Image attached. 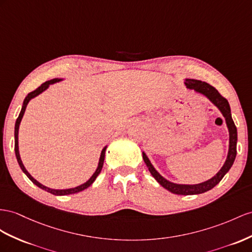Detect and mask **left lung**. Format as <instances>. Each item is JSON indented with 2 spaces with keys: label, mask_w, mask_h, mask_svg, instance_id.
Returning a JSON list of instances; mask_svg holds the SVG:
<instances>
[{
  "label": "left lung",
  "mask_w": 252,
  "mask_h": 252,
  "mask_svg": "<svg viewBox=\"0 0 252 252\" xmlns=\"http://www.w3.org/2000/svg\"><path fill=\"white\" fill-rule=\"evenodd\" d=\"M184 84L189 89H193L196 93L201 94L204 96H206V98H208L213 104H214L219 111H220V113L222 114V116L225 119V124H227L228 130H229V151H228L227 159H225L223 166L214 177L208 180V181H204L199 184H177V183L168 181V180H166L164 177L159 175L158 170L154 168L153 165L151 164L150 159L146 156V153L143 152V158L152 177L156 179L164 189L169 190L170 192L176 193V195L186 196V195H198V193L208 191L221 181V179L224 177L225 173L230 170L232 165L234 163V159L236 157L237 130L234 125V121L232 119L229 102L227 101V99H224L223 96L217 92L216 88L211 86L208 83L199 81V80H193V79H186Z\"/></svg>",
  "instance_id": "left-lung-1"
}]
</instances>
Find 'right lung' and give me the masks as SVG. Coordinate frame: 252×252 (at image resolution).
Listing matches in <instances>:
<instances>
[{
  "mask_svg": "<svg viewBox=\"0 0 252 252\" xmlns=\"http://www.w3.org/2000/svg\"><path fill=\"white\" fill-rule=\"evenodd\" d=\"M63 81V79H53V80H50V81H47L44 82L43 84H41V85L38 87L36 90H34V92L30 93L27 96H25V99L23 101V105H22V108H21V112L20 114H19V117L17 118L16 120V125H15V152H16V158H17V160H18V164L19 166H20V168L22 169V171L27 175V177L31 180L32 182H33L35 185H37L38 188H40L41 189L46 190L50 193H53V195L55 196H66V195H71V193H76V192H80L84 189H86L87 188H89L90 185H92L94 180L96 179V177L99 176V173L101 172L102 170V167H103V163H104V158H105V151H106V148L107 146H105L104 148H103L102 151H101V156H100V158H99V164H98V167H96L95 171L94 172V175L90 177V179L88 180V181H86L85 183H83L79 186H76V188H73V189H50V188H47V186L42 185L41 183H39L37 181V180H35L33 177H32L30 175V172L25 169V167L22 163L21 160V158H20V153H19V141H18V134H19V126H20V124H21V120L23 118V115H24V112H25V108H27L29 102L34 99L35 96H37L38 94H40L41 93H43L44 90H47L49 88V86L51 85V84H54V83H57V82H61Z\"/></svg>",
  "mask_w": 252,
  "mask_h": 252,
  "instance_id": "obj_1",
  "label": "right lung"
}]
</instances>
